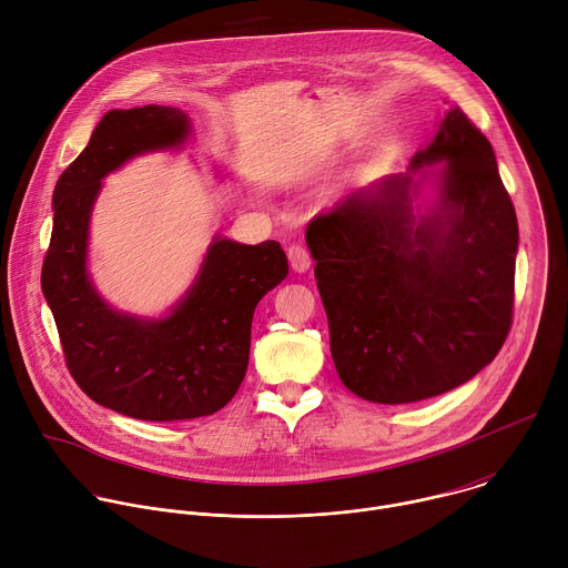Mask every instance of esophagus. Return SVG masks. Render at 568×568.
Segmentation results:
<instances>
[{
  "mask_svg": "<svg viewBox=\"0 0 568 568\" xmlns=\"http://www.w3.org/2000/svg\"><path fill=\"white\" fill-rule=\"evenodd\" d=\"M287 258H290V267L296 272V274H303L310 270L312 265V258H310V252L303 247V245H290L287 247Z\"/></svg>",
  "mask_w": 568,
  "mask_h": 568,
  "instance_id": "34e87169",
  "label": "esophagus"
}]
</instances>
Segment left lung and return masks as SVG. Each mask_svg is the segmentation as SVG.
Listing matches in <instances>:
<instances>
[{
	"mask_svg": "<svg viewBox=\"0 0 568 568\" xmlns=\"http://www.w3.org/2000/svg\"><path fill=\"white\" fill-rule=\"evenodd\" d=\"M305 243L334 367L365 402L444 395L508 336L517 216L490 142L459 106L406 173L354 189L307 225Z\"/></svg>",
	"mask_w": 568,
	"mask_h": 568,
	"instance_id": "obj_1",
	"label": "left lung"
}]
</instances>
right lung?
Instances as JSON below:
<instances>
[{"instance_id": "obj_1", "label": "right lung", "mask_w": 568, "mask_h": 568, "mask_svg": "<svg viewBox=\"0 0 568 568\" xmlns=\"http://www.w3.org/2000/svg\"><path fill=\"white\" fill-rule=\"evenodd\" d=\"M189 138L192 120L180 109H111L53 192L42 292L69 372L95 404L144 422L207 417L232 402L250 363L254 310L290 270L276 241L243 245L216 234L194 283L164 316L120 312L100 296L89 274V225L102 180Z\"/></svg>"}]
</instances>
